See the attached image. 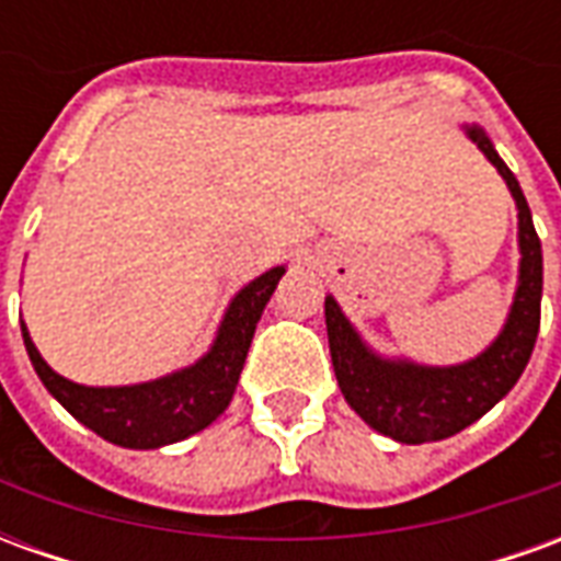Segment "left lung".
<instances>
[{"label":"left lung","mask_w":561,"mask_h":561,"mask_svg":"<svg viewBox=\"0 0 561 561\" xmlns=\"http://www.w3.org/2000/svg\"><path fill=\"white\" fill-rule=\"evenodd\" d=\"M462 131L502 173L507 192L517 204L519 276L514 304L499 336L471 360L454 366H423L409 357H385L373 352L345 318L340 304L330 294L324 297L330 360L342 397L376 433L402 445L442 442L490 412L523 376L541 328L543 257L526 195L511 168L499 159L486 131L474 123L462 126Z\"/></svg>","instance_id":"obj_1"}]
</instances>
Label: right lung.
<instances>
[{"mask_svg":"<svg viewBox=\"0 0 561 561\" xmlns=\"http://www.w3.org/2000/svg\"><path fill=\"white\" fill-rule=\"evenodd\" d=\"M282 276L285 267H273L233 294L216 330V340L201 360L176 369L171 376L140 381V385L87 388L78 381H68L47 366L26 324L20 321L23 345L42 385L71 417H78L83 426H90L92 433L102 435L111 445L156 450L207 430L228 409L261 312Z\"/></svg>","mask_w":561,"mask_h":561,"instance_id":"1","label":"right lung"}]
</instances>
